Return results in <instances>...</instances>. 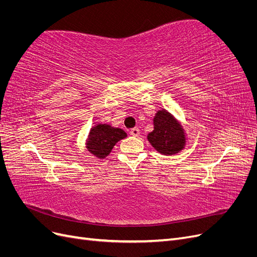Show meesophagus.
<instances>
[{
	"label": "esophagus",
	"instance_id": "esophagus-1",
	"mask_svg": "<svg viewBox=\"0 0 257 257\" xmlns=\"http://www.w3.org/2000/svg\"><path fill=\"white\" fill-rule=\"evenodd\" d=\"M139 134H141V130H139L138 127H134L131 130V135L137 137V136H139Z\"/></svg>",
	"mask_w": 257,
	"mask_h": 257
}]
</instances>
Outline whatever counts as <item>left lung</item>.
Listing matches in <instances>:
<instances>
[{"label": "left lung", "mask_w": 257, "mask_h": 257, "mask_svg": "<svg viewBox=\"0 0 257 257\" xmlns=\"http://www.w3.org/2000/svg\"><path fill=\"white\" fill-rule=\"evenodd\" d=\"M154 130L148 134V141L155 150L164 155L180 152L185 146V133L181 124L167 110L155 113Z\"/></svg>", "instance_id": "8db88e82"}]
</instances>
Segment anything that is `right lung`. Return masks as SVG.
<instances>
[{
    "label": "right lung",
    "instance_id": "right-lung-1",
    "mask_svg": "<svg viewBox=\"0 0 257 257\" xmlns=\"http://www.w3.org/2000/svg\"><path fill=\"white\" fill-rule=\"evenodd\" d=\"M127 135L122 128L112 127L109 124H97L90 131L87 149L94 157L104 159L109 155L113 146Z\"/></svg>",
    "mask_w": 257,
    "mask_h": 257
}]
</instances>
